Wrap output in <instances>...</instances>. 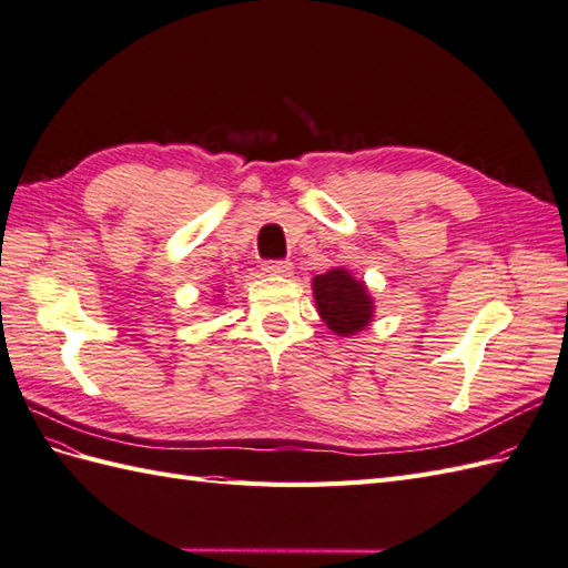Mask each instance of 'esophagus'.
Wrapping results in <instances>:
<instances>
[{"label":"esophagus","instance_id":"esophagus-1","mask_svg":"<svg viewBox=\"0 0 568 568\" xmlns=\"http://www.w3.org/2000/svg\"><path fill=\"white\" fill-rule=\"evenodd\" d=\"M264 273L268 275H287L290 271H293V264L290 261H264Z\"/></svg>","mask_w":568,"mask_h":568}]
</instances>
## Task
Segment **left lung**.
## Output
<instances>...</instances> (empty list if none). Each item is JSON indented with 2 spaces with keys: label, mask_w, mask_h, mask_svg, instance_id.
Masks as SVG:
<instances>
[{
  "label": "left lung",
  "mask_w": 568,
  "mask_h": 568,
  "mask_svg": "<svg viewBox=\"0 0 568 568\" xmlns=\"http://www.w3.org/2000/svg\"><path fill=\"white\" fill-rule=\"evenodd\" d=\"M312 287L316 312L333 333L347 338L369 326L374 316V300L367 293V285L355 281L351 271L331 268L316 275Z\"/></svg>",
  "instance_id": "1"
}]
</instances>
